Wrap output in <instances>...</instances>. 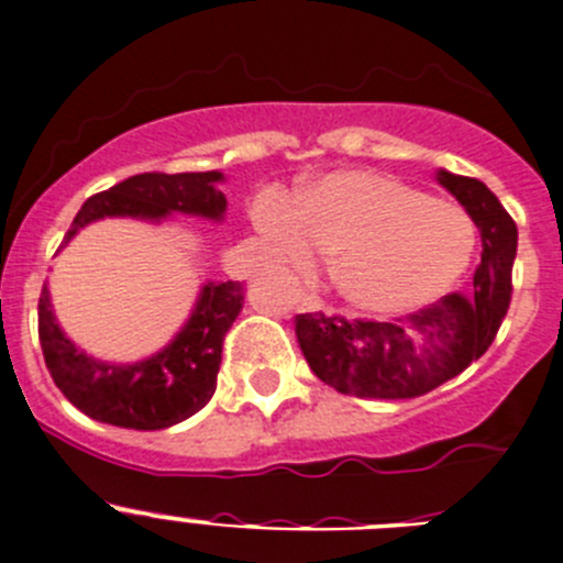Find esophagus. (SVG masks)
I'll return each instance as SVG.
<instances>
[{
  "mask_svg": "<svg viewBox=\"0 0 563 563\" xmlns=\"http://www.w3.org/2000/svg\"><path fill=\"white\" fill-rule=\"evenodd\" d=\"M302 308L310 310V313H319V310H324V302H321L319 297H313V294H305Z\"/></svg>",
  "mask_w": 563,
  "mask_h": 563,
  "instance_id": "obj_1",
  "label": "esophagus"
}]
</instances>
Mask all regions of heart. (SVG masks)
Wrapping results in <instances>:
<instances>
[{
	"instance_id": "obj_1",
	"label": "heart",
	"mask_w": 563,
	"mask_h": 563,
	"mask_svg": "<svg viewBox=\"0 0 563 563\" xmlns=\"http://www.w3.org/2000/svg\"><path fill=\"white\" fill-rule=\"evenodd\" d=\"M261 233L299 269L324 255L332 283L352 308L401 316L456 286L476 250V225L460 206L379 173H332L297 198L266 195Z\"/></svg>"
}]
</instances>
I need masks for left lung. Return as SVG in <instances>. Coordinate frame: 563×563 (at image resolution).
<instances>
[{
	"instance_id": "8db88e82",
	"label": "left lung",
	"mask_w": 563,
	"mask_h": 563,
	"mask_svg": "<svg viewBox=\"0 0 563 563\" xmlns=\"http://www.w3.org/2000/svg\"><path fill=\"white\" fill-rule=\"evenodd\" d=\"M482 233V264L471 294L443 299L396 321L297 316V343L310 371L338 393L357 398H415L454 379L495 341L511 299L517 225L478 178L438 170Z\"/></svg>"
}]
</instances>
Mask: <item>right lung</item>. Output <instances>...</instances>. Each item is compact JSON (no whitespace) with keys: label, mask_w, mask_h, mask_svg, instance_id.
<instances>
[{"label":"right lung","mask_w":563,"mask_h":563,"mask_svg":"<svg viewBox=\"0 0 563 563\" xmlns=\"http://www.w3.org/2000/svg\"><path fill=\"white\" fill-rule=\"evenodd\" d=\"M220 170L209 173H143L92 195L65 233V244L90 222L107 217L159 222L173 214L222 222L228 200ZM244 305L242 283H200L198 299L181 330L167 346L136 363L98 360L76 346L59 327L52 308V294L43 286L37 302V335L54 385L76 409L92 420L120 429L156 432L192 418L209 404L222 363V341Z\"/></svg>","instance_id":"obj_1"}]
</instances>
